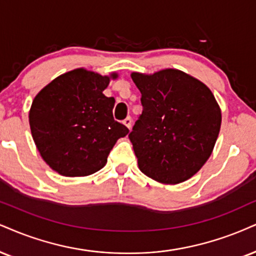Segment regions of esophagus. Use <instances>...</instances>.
I'll use <instances>...</instances> for the list:
<instances>
[{
	"mask_svg": "<svg viewBox=\"0 0 256 256\" xmlns=\"http://www.w3.org/2000/svg\"><path fill=\"white\" fill-rule=\"evenodd\" d=\"M132 123H133V121H132L130 118H127L124 120V121H123V124H124L126 127L129 129V130H130V129H132Z\"/></svg>",
	"mask_w": 256,
	"mask_h": 256,
	"instance_id": "34e87169",
	"label": "esophagus"
}]
</instances>
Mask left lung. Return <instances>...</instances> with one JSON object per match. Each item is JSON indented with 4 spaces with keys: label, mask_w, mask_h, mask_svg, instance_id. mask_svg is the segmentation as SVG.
<instances>
[{
    "label": "left lung",
    "mask_w": 256,
    "mask_h": 256,
    "mask_svg": "<svg viewBox=\"0 0 256 256\" xmlns=\"http://www.w3.org/2000/svg\"><path fill=\"white\" fill-rule=\"evenodd\" d=\"M144 110L129 140L140 171L162 184H179L209 159L222 112L211 90L176 68L132 72Z\"/></svg>",
    "instance_id": "obj_1"
}]
</instances>
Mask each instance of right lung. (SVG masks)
<instances>
[{
    "instance_id": "add662e5",
    "label": "right lung",
    "mask_w": 256,
    "mask_h": 256,
    "mask_svg": "<svg viewBox=\"0 0 256 256\" xmlns=\"http://www.w3.org/2000/svg\"><path fill=\"white\" fill-rule=\"evenodd\" d=\"M118 74L74 68L47 84L30 110L32 136L53 171L85 176L100 171L114 144L129 133L114 120V97L103 91Z\"/></svg>"
}]
</instances>
